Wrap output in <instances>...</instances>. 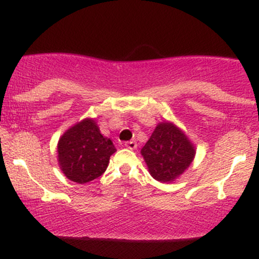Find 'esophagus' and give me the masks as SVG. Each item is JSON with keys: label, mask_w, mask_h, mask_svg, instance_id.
Instances as JSON below:
<instances>
[{"label": "esophagus", "mask_w": 259, "mask_h": 259, "mask_svg": "<svg viewBox=\"0 0 259 259\" xmlns=\"http://www.w3.org/2000/svg\"><path fill=\"white\" fill-rule=\"evenodd\" d=\"M125 147L129 148V150H136L138 148V144H136V141H127L125 142Z\"/></svg>", "instance_id": "obj_1"}]
</instances>
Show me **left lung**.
Here are the masks:
<instances>
[{"label": "left lung", "instance_id": "left-lung-1", "mask_svg": "<svg viewBox=\"0 0 259 259\" xmlns=\"http://www.w3.org/2000/svg\"><path fill=\"white\" fill-rule=\"evenodd\" d=\"M195 154V145L185 132L169 120L159 121L141 148L148 171L160 183H173L180 178L190 167Z\"/></svg>", "mask_w": 259, "mask_h": 259}]
</instances>
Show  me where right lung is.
I'll use <instances>...</instances> for the list:
<instances>
[{"label": "right lung", "mask_w": 259, "mask_h": 259, "mask_svg": "<svg viewBox=\"0 0 259 259\" xmlns=\"http://www.w3.org/2000/svg\"><path fill=\"white\" fill-rule=\"evenodd\" d=\"M117 148L105 138L94 118H85L65 130L58 140L57 160L69 180L86 184L106 171Z\"/></svg>", "instance_id": "obj_1"}]
</instances>
